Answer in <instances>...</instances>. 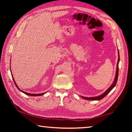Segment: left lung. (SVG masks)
<instances>
[{"label":"left lung","instance_id":"8db88e82","mask_svg":"<svg viewBox=\"0 0 132 132\" xmlns=\"http://www.w3.org/2000/svg\"><path fill=\"white\" fill-rule=\"evenodd\" d=\"M118 53H119V58H118V61H117V68H116V76L115 78H114V80L113 81V83L112 84V85L109 87L108 88V89H107L105 92H104L103 94H102V95H99V96H97L96 97H84L81 96L83 99H85V100H99L102 99L106 95H107L109 92H110L114 86H116V83H117V79H118V75H119V61H120V56H119V52L118 50Z\"/></svg>","mask_w":132,"mask_h":132}]
</instances>
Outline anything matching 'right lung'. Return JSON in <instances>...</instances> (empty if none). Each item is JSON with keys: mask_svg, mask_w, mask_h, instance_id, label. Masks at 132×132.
Returning <instances> with one entry per match:
<instances>
[{"mask_svg": "<svg viewBox=\"0 0 132 132\" xmlns=\"http://www.w3.org/2000/svg\"><path fill=\"white\" fill-rule=\"evenodd\" d=\"M12 79H13V80L14 83H15L16 86L17 87V88H18L19 89V90H20V91H21V92H23V93H24L25 94H26V95H29V96H41V95H43L44 94H45L46 93V92H45V93H41V94H29V93H27V92H24V91H22V90H21V89H20V88L18 87V86H17L16 83V82H15V80H14V79H13V76H12Z\"/></svg>", "mask_w": 132, "mask_h": 132, "instance_id": "obj_1", "label": "right lung"}]
</instances>
